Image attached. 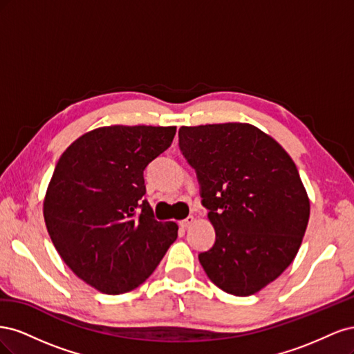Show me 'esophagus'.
<instances>
[{
	"mask_svg": "<svg viewBox=\"0 0 354 354\" xmlns=\"http://www.w3.org/2000/svg\"><path fill=\"white\" fill-rule=\"evenodd\" d=\"M194 223H195V217H194V216H189L187 218L180 221V226L183 227V229H187V227H190Z\"/></svg>",
	"mask_w": 354,
	"mask_h": 354,
	"instance_id": "1",
	"label": "esophagus"
}]
</instances>
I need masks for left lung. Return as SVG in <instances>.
Returning a JSON list of instances; mask_svg holds the SVG:
<instances>
[{
	"mask_svg": "<svg viewBox=\"0 0 354 354\" xmlns=\"http://www.w3.org/2000/svg\"><path fill=\"white\" fill-rule=\"evenodd\" d=\"M178 143L216 229V243L199 254L203 270L229 294L261 291L295 259L310 217L292 158L245 122L181 127Z\"/></svg>",
	"mask_w": 354,
	"mask_h": 354,
	"instance_id": "1",
	"label": "left lung"
}]
</instances>
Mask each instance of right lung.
Listing matches in <instances>:
<instances>
[{
	"mask_svg": "<svg viewBox=\"0 0 354 354\" xmlns=\"http://www.w3.org/2000/svg\"><path fill=\"white\" fill-rule=\"evenodd\" d=\"M176 127L111 125L62 153L44 198V220L62 260L103 294H124L153 273L177 239L156 221L143 171L173 143Z\"/></svg>",
	"mask_w": 354,
	"mask_h": 354,
	"instance_id": "1",
	"label": "right lung"
}]
</instances>
